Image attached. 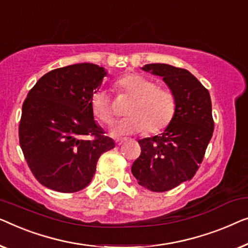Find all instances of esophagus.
Returning a JSON list of instances; mask_svg holds the SVG:
<instances>
[{"label":"esophagus","mask_w":248,"mask_h":248,"mask_svg":"<svg viewBox=\"0 0 248 248\" xmlns=\"http://www.w3.org/2000/svg\"><path fill=\"white\" fill-rule=\"evenodd\" d=\"M124 142V140H116V144H117V146H120V145H123Z\"/></svg>","instance_id":"34e87169"}]
</instances>
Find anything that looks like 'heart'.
<instances>
[{"mask_svg":"<svg viewBox=\"0 0 248 248\" xmlns=\"http://www.w3.org/2000/svg\"><path fill=\"white\" fill-rule=\"evenodd\" d=\"M116 89L132 97L127 110L128 118L118 121L111 129L114 137H127L147 129L155 134L169 125L176 109L173 92L157 88L152 79L138 73H130L116 82ZM91 109L100 123L110 124L113 120V108L106 91H96L91 97Z\"/></svg>","mask_w":248,"mask_h":248,"instance_id":"obj_1","label":"heart"}]
</instances>
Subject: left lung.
Returning <instances> with one entry per match:
<instances>
[{"instance_id":"1","label":"left lung","mask_w":248,"mask_h":248,"mask_svg":"<svg viewBox=\"0 0 248 248\" xmlns=\"http://www.w3.org/2000/svg\"><path fill=\"white\" fill-rule=\"evenodd\" d=\"M142 71L163 78L176 100L172 121L160 135L138 140L140 156L131 173L139 186L165 192L197 173L214 132L209 91L184 68L167 64H147Z\"/></svg>"}]
</instances>
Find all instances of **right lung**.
<instances>
[{
  "label": "right lung",
  "mask_w": 248,
  "mask_h": 248,
  "mask_svg": "<svg viewBox=\"0 0 248 248\" xmlns=\"http://www.w3.org/2000/svg\"><path fill=\"white\" fill-rule=\"evenodd\" d=\"M107 71L81 62L45 74L22 106L19 140L34 177L48 189L73 193L88 186L100 156L116 144L94 120L91 97Z\"/></svg>",
  "instance_id": "obj_1"
}]
</instances>
